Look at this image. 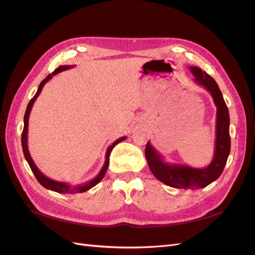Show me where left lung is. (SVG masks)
<instances>
[{"label":"left lung","mask_w":255,"mask_h":255,"mask_svg":"<svg viewBox=\"0 0 255 255\" xmlns=\"http://www.w3.org/2000/svg\"><path fill=\"white\" fill-rule=\"evenodd\" d=\"M189 69L195 75V83L210 92L217 107L215 153L212 161L205 168L167 163L153 148L150 141L146 143L144 152L149 168L154 176L168 186L179 189L203 188L217 180L225 169L231 149L229 110L217 83L199 67H189Z\"/></svg>","instance_id":"left-lung-1"}]
</instances>
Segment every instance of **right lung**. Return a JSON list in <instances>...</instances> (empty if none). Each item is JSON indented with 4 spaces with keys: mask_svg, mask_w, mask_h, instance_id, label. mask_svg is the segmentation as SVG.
I'll return each mask as SVG.
<instances>
[{
    "mask_svg": "<svg viewBox=\"0 0 255 255\" xmlns=\"http://www.w3.org/2000/svg\"><path fill=\"white\" fill-rule=\"evenodd\" d=\"M72 68V66H60L58 67L57 69H55L52 72V74H49L47 78H45L39 85V87H38V90L36 92V95L33 97V99L30 100L27 107H26V111H25V115H24V128H23V132H22V137H21V142H22V149H23V154H24V157L25 159L27 160V163L30 167V169H32V171L34 173V175L36 176L37 181L39 182L42 186L44 188L47 189H50V190H53V191H56V192H59V194H82V192H85L89 190L90 188H92L94 186H96V185L98 183L101 182V180L104 177L106 171H107V167H109V163H110V155H111V152L113 150L114 146L116 144H118L119 142L123 141L126 139V136L123 137H120L119 139L116 140L112 145L109 146V149H107L106 151V154H105V163L102 167L101 170H100V172L98 173V175L95 177V179H92L91 181L87 182V183H84V184H81V185H74V186H72V185L68 184V183H64V182H58V181H54L52 179H50V177L45 176L39 169L37 168V166L35 165L34 160L32 159V157H30V154H29V151H28V146H27V127H28V117H29V114H30V111H32V107L36 101V99L38 98V96L40 95V92L43 88V86L45 85V83L49 82L54 75H56L57 73L61 72V71H65V70H68V69Z\"/></svg>",
    "mask_w": 255,
    "mask_h": 255,
    "instance_id": "add662e5",
    "label": "right lung"
}]
</instances>
